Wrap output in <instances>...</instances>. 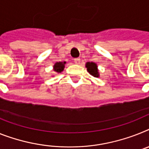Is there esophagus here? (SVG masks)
Returning a JSON list of instances; mask_svg holds the SVG:
<instances>
[{
    "label": "esophagus",
    "instance_id": "esophagus-1",
    "mask_svg": "<svg viewBox=\"0 0 149 149\" xmlns=\"http://www.w3.org/2000/svg\"><path fill=\"white\" fill-rule=\"evenodd\" d=\"M74 62L76 64H79L80 63V59L79 58H76V59H74Z\"/></svg>",
    "mask_w": 149,
    "mask_h": 149
}]
</instances>
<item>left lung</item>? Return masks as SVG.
Returning <instances> with one entry per match:
<instances>
[{
  "instance_id": "1",
  "label": "left lung",
  "mask_w": 149,
  "mask_h": 149,
  "mask_svg": "<svg viewBox=\"0 0 149 149\" xmlns=\"http://www.w3.org/2000/svg\"><path fill=\"white\" fill-rule=\"evenodd\" d=\"M86 67L87 68V71L89 72L90 75L92 77L98 78L100 77L99 71L98 69V65L94 62H87L86 63Z\"/></svg>"
}]
</instances>
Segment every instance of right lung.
I'll list each match as a JSON object with an SVG mask.
<instances>
[{"label": "right lung", "instance_id": "right-lung-1", "mask_svg": "<svg viewBox=\"0 0 149 149\" xmlns=\"http://www.w3.org/2000/svg\"><path fill=\"white\" fill-rule=\"evenodd\" d=\"M66 62L63 61V62H57V63H54V65L53 66V70L54 71L56 72V73H61L63 71L65 68V64H66Z\"/></svg>", "mask_w": 149, "mask_h": 149}]
</instances>
